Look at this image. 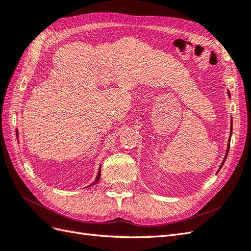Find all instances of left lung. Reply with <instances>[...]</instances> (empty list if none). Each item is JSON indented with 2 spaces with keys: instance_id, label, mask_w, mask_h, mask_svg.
<instances>
[{
  "instance_id": "1",
  "label": "left lung",
  "mask_w": 251,
  "mask_h": 251,
  "mask_svg": "<svg viewBox=\"0 0 251 251\" xmlns=\"http://www.w3.org/2000/svg\"><path fill=\"white\" fill-rule=\"evenodd\" d=\"M228 96L230 97V93H229V91H228ZM231 134H232V123H231V126H230V136H229V139H228V144H227V150H226V154H225V157H224V159H223V161H222V163H221V165H220V169H219V171L221 170V168L223 166V164H224V162H225V160H226V157H227V154H228V151H229V144H230V139H231ZM218 171V172H219Z\"/></svg>"
}]
</instances>
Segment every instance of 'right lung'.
Returning a JSON list of instances; mask_svg holds the SVG:
<instances>
[{
  "label": "right lung",
  "mask_w": 251,
  "mask_h": 251,
  "mask_svg": "<svg viewBox=\"0 0 251 251\" xmlns=\"http://www.w3.org/2000/svg\"><path fill=\"white\" fill-rule=\"evenodd\" d=\"M18 133H19V131L17 130V136H18ZM100 171H98V174H97V176H96V178H95V180H94V182L92 184H90V185H88L87 187H89V186H92V185H95L98 181H100Z\"/></svg>",
  "instance_id": "right-lung-1"
}]
</instances>
